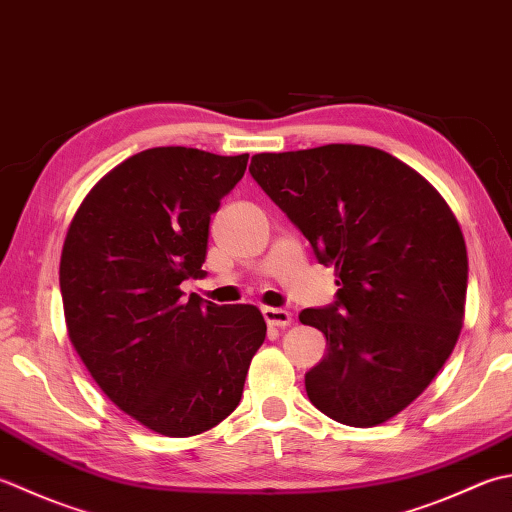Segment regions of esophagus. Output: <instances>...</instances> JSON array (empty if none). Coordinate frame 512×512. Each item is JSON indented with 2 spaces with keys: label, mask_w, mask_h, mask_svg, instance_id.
Listing matches in <instances>:
<instances>
[{
  "label": "esophagus",
  "mask_w": 512,
  "mask_h": 512,
  "mask_svg": "<svg viewBox=\"0 0 512 512\" xmlns=\"http://www.w3.org/2000/svg\"><path fill=\"white\" fill-rule=\"evenodd\" d=\"M262 315L266 319V324L275 326V328H286V326H290V322H293V315H290L284 308L266 306V308H262Z\"/></svg>",
  "instance_id": "obj_1"
}]
</instances>
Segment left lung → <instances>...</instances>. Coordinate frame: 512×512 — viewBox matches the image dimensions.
<instances>
[{"label":"left lung","instance_id":"obj_1","mask_svg":"<svg viewBox=\"0 0 512 512\" xmlns=\"http://www.w3.org/2000/svg\"><path fill=\"white\" fill-rule=\"evenodd\" d=\"M250 175L335 266V302L299 313L326 335L315 408L370 428L424 393L462 330L468 255L442 195L379 148L328 144L250 159Z\"/></svg>","mask_w":512,"mask_h":512}]
</instances>
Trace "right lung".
Returning <instances> with one entry per match:
<instances>
[{"mask_svg":"<svg viewBox=\"0 0 512 512\" xmlns=\"http://www.w3.org/2000/svg\"><path fill=\"white\" fill-rule=\"evenodd\" d=\"M248 155L159 146L99 179L68 228L59 288L68 337L110 402L166 437L217 426L266 339L250 304L184 299L202 279L210 215Z\"/></svg>","mask_w":512,"mask_h":512,"instance_id":"1","label":"right lung"}]
</instances>
